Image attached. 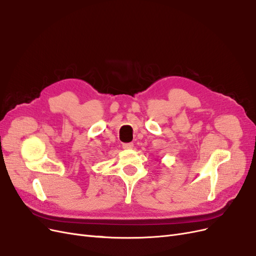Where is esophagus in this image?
<instances>
[{
    "instance_id": "esophagus-1",
    "label": "esophagus",
    "mask_w": 256,
    "mask_h": 256,
    "mask_svg": "<svg viewBox=\"0 0 256 256\" xmlns=\"http://www.w3.org/2000/svg\"><path fill=\"white\" fill-rule=\"evenodd\" d=\"M122 148H125V150L134 148V143H124L122 144Z\"/></svg>"
}]
</instances>
